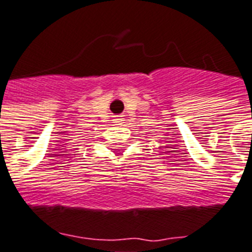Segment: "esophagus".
I'll return each mask as SVG.
<instances>
[{
  "label": "esophagus",
  "instance_id": "esophagus-1",
  "mask_svg": "<svg viewBox=\"0 0 252 252\" xmlns=\"http://www.w3.org/2000/svg\"><path fill=\"white\" fill-rule=\"evenodd\" d=\"M124 124V118H119V117H117V118L114 119V125H122Z\"/></svg>",
  "mask_w": 252,
  "mask_h": 252
}]
</instances>
